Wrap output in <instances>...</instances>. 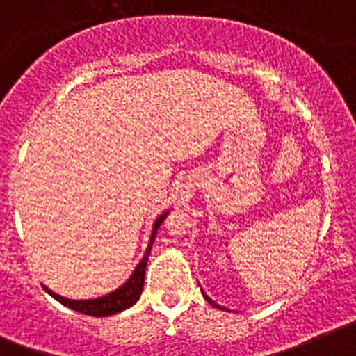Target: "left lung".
Wrapping results in <instances>:
<instances>
[{
    "label": "left lung",
    "mask_w": 356,
    "mask_h": 356,
    "mask_svg": "<svg viewBox=\"0 0 356 356\" xmlns=\"http://www.w3.org/2000/svg\"><path fill=\"white\" fill-rule=\"evenodd\" d=\"M202 294H204V293H202ZM204 298H206V300H207V302H209V303H211V305H214V307H218V309H220V305H216V303H214V302H213V300H211V298H209V296H207V294H204Z\"/></svg>",
    "instance_id": "1"
}]
</instances>
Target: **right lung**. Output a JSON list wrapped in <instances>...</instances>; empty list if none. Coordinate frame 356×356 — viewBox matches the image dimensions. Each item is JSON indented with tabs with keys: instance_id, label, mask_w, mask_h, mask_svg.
Masks as SVG:
<instances>
[{
	"instance_id": "obj_1",
	"label": "right lung",
	"mask_w": 356,
	"mask_h": 356,
	"mask_svg": "<svg viewBox=\"0 0 356 356\" xmlns=\"http://www.w3.org/2000/svg\"><path fill=\"white\" fill-rule=\"evenodd\" d=\"M166 214H168V211L163 213L161 216L154 222V227H152V236H150L149 246H147L142 261L138 262L136 270H134L133 275L127 278L126 284H122L118 289L111 291L110 294H104V296L101 298H94V300H69V298H63L60 296V294L53 293V291L47 289L46 286H44V289H46L47 294H51L56 302L62 303V305L69 307V309L76 310V312L86 314V316H94V318H106V316H113V314L122 312V310L133 307L134 303L138 302L140 294H142L143 291L147 261H149V254H150V250H152V243H154L156 239V232H158L159 225L163 223Z\"/></svg>"
}]
</instances>
